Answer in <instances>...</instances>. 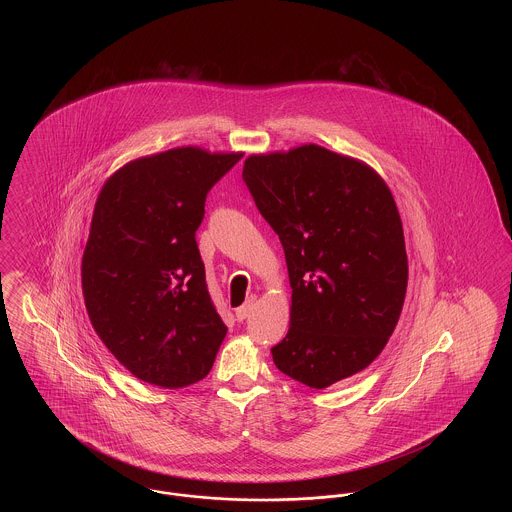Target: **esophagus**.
<instances>
[{
    "label": "esophagus",
    "instance_id": "obj_1",
    "mask_svg": "<svg viewBox=\"0 0 512 512\" xmlns=\"http://www.w3.org/2000/svg\"><path fill=\"white\" fill-rule=\"evenodd\" d=\"M255 301H257V297L255 295H251V297H247V301H245L242 307H238L236 309V318L238 320H245V318L249 317L251 313H253V307H255Z\"/></svg>",
    "mask_w": 512,
    "mask_h": 512
}]
</instances>
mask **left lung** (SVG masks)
<instances>
[{
    "mask_svg": "<svg viewBox=\"0 0 512 512\" xmlns=\"http://www.w3.org/2000/svg\"><path fill=\"white\" fill-rule=\"evenodd\" d=\"M242 176L290 274V330L270 349L274 365L315 390L365 370L397 326L409 280L388 184L317 144L249 155Z\"/></svg>",
    "mask_w": 512,
    "mask_h": 512,
    "instance_id": "left-lung-1",
    "label": "left lung"
}]
</instances>
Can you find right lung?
<instances>
[{
    "label": "right lung",
    "mask_w": 512,
    "mask_h": 512,
    "mask_svg": "<svg viewBox=\"0 0 512 512\" xmlns=\"http://www.w3.org/2000/svg\"><path fill=\"white\" fill-rule=\"evenodd\" d=\"M240 159L174 147L122 165L99 190L80 270L84 303L105 347L147 384L186 388L215 363L228 328L195 230L209 190Z\"/></svg>",
    "instance_id": "1"
}]
</instances>
